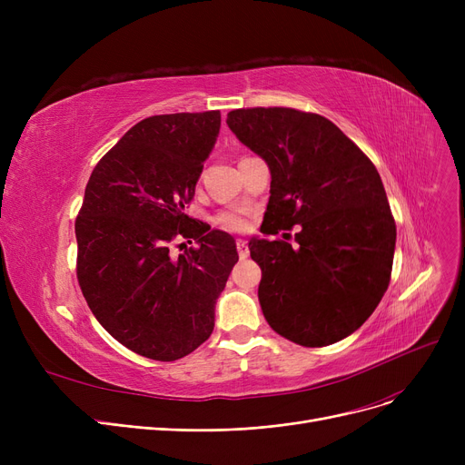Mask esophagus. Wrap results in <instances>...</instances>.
<instances>
[{
    "mask_svg": "<svg viewBox=\"0 0 465 465\" xmlns=\"http://www.w3.org/2000/svg\"><path fill=\"white\" fill-rule=\"evenodd\" d=\"M237 252H239V256L245 260L247 256H249V245H247V241H242V239H237Z\"/></svg>",
    "mask_w": 465,
    "mask_h": 465,
    "instance_id": "esophagus-1",
    "label": "esophagus"
}]
</instances>
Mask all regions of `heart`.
Here are the masks:
<instances>
[{
  "instance_id": "1",
  "label": "heart",
  "mask_w": 465,
  "mask_h": 465,
  "mask_svg": "<svg viewBox=\"0 0 465 465\" xmlns=\"http://www.w3.org/2000/svg\"><path fill=\"white\" fill-rule=\"evenodd\" d=\"M218 224L230 232H241L247 228V218L239 211H230V213H223L218 216Z\"/></svg>"
}]
</instances>
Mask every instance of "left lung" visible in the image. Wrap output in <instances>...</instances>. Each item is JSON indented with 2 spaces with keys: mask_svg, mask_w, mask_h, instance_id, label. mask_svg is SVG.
<instances>
[{
  "mask_svg": "<svg viewBox=\"0 0 465 465\" xmlns=\"http://www.w3.org/2000/svg\"><path fill=\"white\" fill-rule=\"evenodd\" d=\"M226 122L270 167L263 233L300 224L296 247L249 242L265 321L302 347L337 343L370 319L392 273L396 223L379 171L321 114L254 107Z\"/></svg>",
  "mask_w": 465,
  "mask_h": 465,
  "instance_id": "left-lung-1",
  "label": "left lung"
}]
</instances>
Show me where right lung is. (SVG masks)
<instances>
[{
    "mask_svg": "<svg viewBox=\"0 0 465 465\" xmlns=\"http://www.w3.org/2000/svg\"><path fill=\"white\" fill-rule=\"evenodd\" d=\"M218 132L220 111L144 118L97 162L84 190L75 223L83 296L97 322L144 358L173 361L205 343L239 260L232 235L184 213ZM177 236L196 247L173 257Z\"/></svg>",
    "mask_w": 465,
    "mask_h": 465,
    "instance_id": "1",
    "label": "right lung"
}]
</instances>
